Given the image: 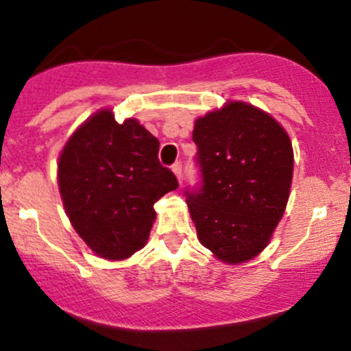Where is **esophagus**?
Returning a JSON list of instances; mask_svg holds the SVG:
<instances>
[{
	"label": "esophagus",
	"instance_id": "obj_1",
	"mask_svg": "<svg viewBox=\"0 0 351 351\" xmlns=\"http://www.w3.org/2000/svg\"><path fill=\"white\" fill-rule=\"evenodd\" d=\"M171 169H173V173H175V175H176V178H178L180 182H182V176H183V162H182V161H176L175 165L171 166Z\"/></svg>",
	"mask_w": 351,
	"mask_h": 351
}]
</instances>
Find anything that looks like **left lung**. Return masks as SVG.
<instances>
[{
  "label": "left lung",
  "instance_id": "8db88e82",
  "mask_svg": "<svg viewBox=\"0 0 351 351\" xmlns=\"http://www.w3.org/2000/svg\"><path fill=\"white\" fill-rule=\"evenodd\" d=\"M193 143L200 185L185 195L198 239L226 263L251 260L284 215L292 143L277 120L243 101L200 117Z\"/></svg>",
  "mask_w": 351,
  "mask_h": 351
}]
</instances>
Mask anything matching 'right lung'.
I'll use <instances>...</instances> for the list:
<instances>
[{
  "label": "right lung",
  "mask_w": 351,
  "mask_h": 351,
  "mask_svg": "<svg viewBox=\"0 0 351 351\" xmlns=\"http://www.w3.org/2000/svg\"><path fill=\"white\" fill-rule=\"evenodd\" d=\"M159 141L137 120L95 113L59 158V190L71 224L101 258L120 260L147 241L154 204L178 189L158 159Z\"/></svg>",
  "instance_id": "right-lung-1"
}]
</instances>
